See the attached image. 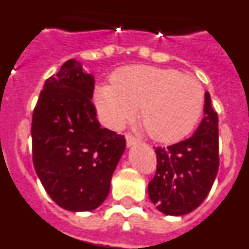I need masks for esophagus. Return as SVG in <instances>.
<instances>
[{
	"instance_id": "1",
	"label": "esophagus",
	"mask_w": 249,
	"mask_h": 249,
	"mask_svg": "<svg viewBox=\"0 0 249 249\" xmlns=\"http://www.w3.org/2000/svg\"><path fill=\"white\" fill-rule=\"evenodd\" d=\"M126 142H127V146L132 147V146H135V144L138 143V140L128 133V135H126Z\"/></svg>"
}]
</instances>
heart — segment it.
Returning <instances> with one entry per match:
<instances>
[{"label":"heart","instance_id":"1","mask_svg":"<svg viewBox=\"0 0 249 249\" xmlns=\"http://www.w3.org/2000/svg\"><path fill=\"white\" fill-rule=\"evenodd\" d=\"M98 113L109 127L120 128L140 106V120L160 142H175L197 124L203 108L202 86L173 68L127 66L100 83L93 93Z\"/></svg>","mask_w":249,"mask_h":249}]
</instances>
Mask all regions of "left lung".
<instances>
[{"instance_id":"left-lung-1","label":"left lung","mask_w":249,"mask_h":249,"mask_svg":"<svg viewBox=\"0 0 249 249\" xmlns=\"http://www.w3.org/2000/svg\"><path fill=\"white\" fill-rule=\"evenodd\" d=\"M204 117L192 137L156 148L157 171L148 196L160 212L183 215L195 211L210 193L218 172V116L204 93Z\"/></svg>"}]
</instances>
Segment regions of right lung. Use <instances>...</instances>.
Here are the masks:
<instances>
[{
    "label": "right lung",
    "instance_id": "1",
    "mask_svg": "<svg viewBox=\"0 0 249 249\" xmlns=\"http://www.w3.org/2000/svg\"><path fill=\"white\" fill-rule=\"evenodd\" d=\"M93 74L68 59L47 78L32 116V158L39 181L59 207L93 211L105 202L126 140L102 128L92 103Z\"/></svg>",
    "mask_w": 249,
    "mask_h": 249
}]
</instances>
